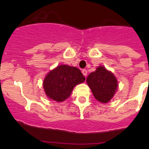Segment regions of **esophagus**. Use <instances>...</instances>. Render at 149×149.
Wrapping results in <instances>:
<instances>
[{
    "mask_svg": "<svg viewBox=\"0 0 149 149\" xmlns=\"http://www.w3.org/2000/svg\"><path fill=\"white\" fill-rule=\"evenodd\" d=\"M82 73H83V74L85 76V77H86V75H87V71H86V69H83Z\"/></svg>",
    "mask_w": 149,
    "mask_h": 149,
    "instance_id": "esophagus-1",
    "label": "esophagus"
}]
</instances>
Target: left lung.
<instances>
[{"label":"left lung","instance_id":"left-lung-1","mask_svg":"<svg viewBox=\"0 0 149 149\" xmlns=\"http://www.w3.org/2000/svg\"><path fill=\"white\" fill-rule=\"evenodd\" d=\"M86 83L96 100L107 103L113 98L118 88V81L114 74L104 66H98L89 74Z\"/></svg>","mask_w":149,"mask_h":149}]
</instances>
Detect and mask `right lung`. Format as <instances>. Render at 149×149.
Segmentation results:
<instances>
[{"mask_svg": "<svg viewBox=\"0 0 149 149\" xmlns=\"http://www.w3.org/2000/svg\"><path fill=\"white\" fill-rule=\"evenodd\" d=\"M85 77L76 67L60 65L46 75L43 87L48 98L57 102L65 101L70 96L74 87L84 83Z\"/></svg>", "mask_w": 149, "mask_h": 149, "instance_id": "obj_1", "label": "right lung"}]
</instances>
